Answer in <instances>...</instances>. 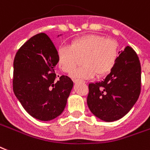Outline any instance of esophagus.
Here are the masks:
<instances>
[{
    "mask_svg": "<svg viewBox=\"0 0 150 150\" xmlns=\"http://www.w3.org/2000/svg\"><path fill=\"white\" fill-rule=\"evenodd\" d=\"M74 83H79V82H85V81H82V80H79V79H75V80H74Z\"/></svg>",
    "mask_w": 150,
    "mask_h": 150,
    "instance_id": "obj_1",
    "label": "esophagus"
}]
</instances>
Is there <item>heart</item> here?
<instances>
[{
	"mask_svg": "<svg viewBox=\"0 0 150 150\" xmlns=\"http://www.w3.org/2000/svg\"><path fill=\"white\" fill-rule=\"evenodd\" d=\"M59 67L71 73L74 78H91L111 72L118 59V46L113 40L98 35H86L70 41L69 46H59L56 52ZM81 58L83 65L74 70Z\"/></svg>",
	"mask_w": 150,
	"mask_h": 150,
	"instance_id": "1",
	"label": "heart"
}]
</instances>
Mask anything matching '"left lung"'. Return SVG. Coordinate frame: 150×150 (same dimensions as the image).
Instances as JSON below:
<instances>
[{
	"label": "left lung",
	"instance_id": "obj_1",
	"mask_svg": "<svg viewBox=\"0 0 150 150\" xmlns=\"http://www.w3.org/2000/svg\"><path fill=\"white\" fill-rule=\"evenodd\" d=\"M119 52L111 73L102 81L88 85V108L105 122L118 120L125 115L141 91V65L136 52L130 46Z\"/></svg>",
	"mask_w": 150,
	"mask_h": 150
}]
</instances>
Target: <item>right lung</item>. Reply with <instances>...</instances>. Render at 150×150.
Masks as SVG:
<instances>
[{"instance_id": "obj_1", "label": "right lung", "mask_w": 150, "mask_h": 150, "mask_svg": "<svg viewBox=\"0 0 150 150\" xmlns=\"http://www.w3.org/2000/svg\"><path fill=\"white\" fill-rule=\"evenodd\" d=\"M56 47L45 33L32 36L18 50L14 59L13 91L33 118L50 121L66 107L74 82L56 76Z\"/></svg>"}]
</instances>
